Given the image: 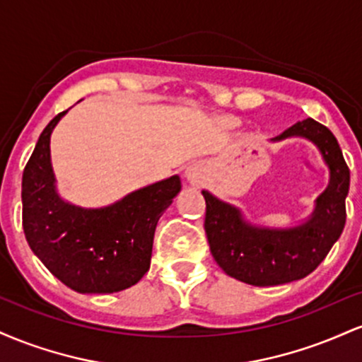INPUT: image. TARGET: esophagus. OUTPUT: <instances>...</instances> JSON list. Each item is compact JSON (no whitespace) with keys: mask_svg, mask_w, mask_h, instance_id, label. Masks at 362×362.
Masks as SVG:
<instances>
[{"mask_svg":"<svg viewBox=\"0 0 362 362\" xmlns=\"http://www.w3.org/2000/svg\"><path fill=\"white\" fill-rule=\"evenodd\" d=\"M187 180H189L190 184H199L201 177H199V173L195 172L194 168H189V170H187Z\"/></svg>","mask_w":362,"mask_h":362,"instance_id":"obj_1","label":"esophagus"}]
</instances>
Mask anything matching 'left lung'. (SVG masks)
I'll list each match as a JSON object with an SVG mask.
<instances>
[{"mask_svg": "<svg viewBox=\"0 0 362 362\" xmlns=\"http://www.w3.org/2000/svg\"><path fill=\"white\" fill-rule=\"evenodd\" d=\"M303 136L320 148L330 168V184L317 199L310 221L291 230L245 224L236 207L209 192L204 230L211 253L228 276L252 286H277L303 279L322 264L346 224V197L351 173L330 129L313 119L296 122L274 141Z\"/></svg>", "mask_w": 362, "mask_h": 362, "instance_id": "1", "label": "left lung"}]
</instances>
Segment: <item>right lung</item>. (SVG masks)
Instances as JSON below:
<instances>
[{"label": "right lung", "instance_id": "obj_1", "mask_svg": "<svg viewBox=\"0 0 362 362\" xmlns=\"http://www.w3.org/2000/svg\"><path fill=\"white\" fill-rule=\"evenodd\" d=\"M64 114L45 126L25 165V238L49 272L68 288L76 293H117L149 271L156 223L180 190V178L156 182L103 209H81L61 201L49 143Z\"/></svg>", "mask_w": 362, "mask_h": 362}]
</instances>
